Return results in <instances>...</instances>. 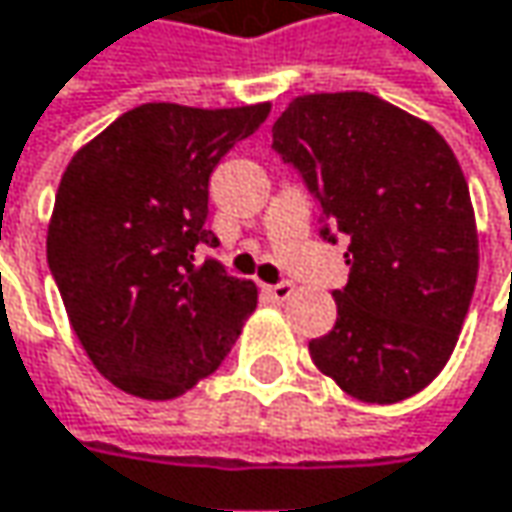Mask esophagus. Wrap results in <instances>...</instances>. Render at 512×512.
<instances>
[{
  "label": "esophagus",
  "instance_id": "34e87169",
  "mask_svg": "<svg viewBox=\"0 0 512 512\" xmlns=\"http://www.w3.org/2000/svg\"><path fill=\"white\" fill-rule=\"evenodd\" d=\"M263 290H266V296H269V299H275V302H284V299H290V293H293V284H290V281H278V284H266Z\"/></svg>",
  "mask_w": 512,
  "mask_h": 512
}]
</instances>
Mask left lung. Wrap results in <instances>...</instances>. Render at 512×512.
<instances>
[{
	"label": "left lung",
	"mask_w": 512,
	"mask_h": 512,
	"mask_svg": "<svg viewBox=\"0 0 512 512\" xmlns=\"http://www.w3.org/2000/svg\"><path fill=\"white\" fill-rule=\"evenodd\" d=\"M272 149L349 237L337 322L310 357L360 401L425 390L457 346L478 281L469 184L440 134L372 93H310L272 125Z\"/></svg>",
	"instance_id": "obj_1"
}]
</instances>
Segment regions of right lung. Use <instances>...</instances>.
Wrapping results in <instances>:
<instances>
[{"mask_svg": "<svg viewBox=\"0 0 512 512\" xmlns=\"http://www.w3.org/2000/svg\"><path fill=\"white\" fill-rule=\"evenodd\" d=\"M269 105L149 102L75 152L46 237L72 331L119 390L149 401L187 393L219 369L257 307V287L205 249L208 181L255 134Z\"/></svg>", "mask_w": 512, "mask_h": 512, "instance_id": "obj_1", "label": "right lung"}]
</instances>
